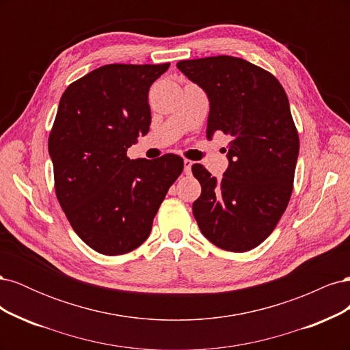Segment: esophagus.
Masks as SVG:
<instances>
[{
	"label": "esophagus",
	"instance_id": "esophagus-1",
	"mask_svg": "<svg viewBox=\"0 0 350 350\" xmlns=\"http://www.w3.org/2000/svg\"><path fill=\"white\" fill-rule=\"evenodd\" d=\"M191 166H193V161H189V159H184V172L187 175L191 174Z\"/></svg>",
	"mask_w": 350,
	"mask_h": 350
}]
</instances>
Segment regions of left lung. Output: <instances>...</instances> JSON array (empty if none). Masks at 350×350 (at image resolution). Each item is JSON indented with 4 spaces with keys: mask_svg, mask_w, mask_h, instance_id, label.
<instances>
[{
    "mask_svg": "<svg viewBox=\"0 0 350 350\" xmlns=\"http://www.w3.org/2000/svg\"><path fill=\"white\" fill-rule=\"evenodd\" d=\"M176 67L210 100L207 137H229V167L217 181L194 163L201 185L193 213L211 243L230 252L258 247L279 224L292 196L299 135L289 100L267 70L229 55L183 59Z\"/></svg>",
    "mask_w": 350,
    "mask_h": 350,
    "instance_id": "1",
    "label": "left lung"
}]
</instances>
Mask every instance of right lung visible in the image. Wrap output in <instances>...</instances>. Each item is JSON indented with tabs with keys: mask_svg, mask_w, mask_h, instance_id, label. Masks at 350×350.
<instances>
[{
	"mask_svg": "<svg viewBox=\"0 0 350 350\" xmlns=\"http://www.w3.org/2000/svg\"><path fill=\"white\" fill-rule=\"evenodd\" d=\"M165 64H108L62 93L48 149L55 194L74 232L103 256H121L149 238L153 219L176 178L181 156L126 157L149 133L152 83Z\"/></svg>",
	"mask_w": 350,
	"mask_h": 350,
	"instance_id": "add662e5",
	"label": "right lung"
}]
</instances>
